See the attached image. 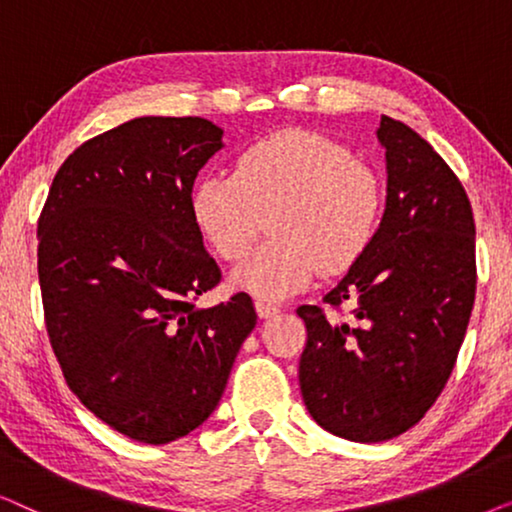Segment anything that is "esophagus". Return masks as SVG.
Instances as JSON below:
<instances>
[{
    "mask_svg": "<svg viewBox=\"0 0 512 512\" xmlns=\"http://www.w3.org/2000/svg\"><path fill=\"white\" fill-rule=\"evenodd\" d=\"M256 312L261 319H270L275 317V314H279V307L272 303H263V300H256Z\"/></svg>",
    "mask_w": 512,
    "mask_h": 512,
    "instance_id": "obj_1",
    "label": "esophagus"
}]
</instances>
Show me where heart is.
Listing matches in <instances>:
<instances>
[{
    "instance_id": "b5f03b06",
    "label": "heart",
    "mask_w": 512,
    "mask_h": 512,
    "mask_svg": "<svg viewBox=\"0 0 512 512\" xmlns=\"http://www.w3.org/2000/svg\"><path fill=\"white\" fill-rule=\"evenodd\" d=\"M382 207L377 174L310 130L244 146L233 174H207L191 193L195 226L221 261H242L270 223V240L233 275L237 289L265 300L303 291L317 270L352 268L375 240Z\"/></svg>"
}]
</instances>
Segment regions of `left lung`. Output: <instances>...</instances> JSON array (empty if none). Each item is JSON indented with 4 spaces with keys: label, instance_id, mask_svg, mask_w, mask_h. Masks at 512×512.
Returning <instances> with one entry per match:
<instances>
[{
    "label": "left lung",
    "instance_id": "1",
    "mask_svg": "<svg viewBox=\"0 0 512 512\" xmlns=\"http://www.w3.org/2000/svg\"><path fill=\"white\" fill-rule=\"evenodd\" d=\"M387 207L375 240L324 303L300 305L307 342L298 380L314 422L354 443L401 436L450 380L475 300V221L468 195L415 130L382 116Z\"/></svg>",
    "mask_w": 512,
    "mask_h": 512
}]
</instances>
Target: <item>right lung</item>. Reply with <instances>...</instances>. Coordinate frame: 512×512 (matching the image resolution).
Returning a JSON list of instances; mask_svg holds the SVG:
<instances>
[{
    "label": "right lung",
    "instance_id": "1",
    "mask_svg": "<svg viewBox=\"0 0 512 512\" xmlns=\"http://www.w3.org/2000/svg\"><path fill=\"white\" fill-rule=\"evenodd\" d=\"M221 135L198 116L132 118L60 165L39 216L44 319L67 387L146 445L212 415L256 326L247 293L195 305L221 282L191 216Z\"/></svg>",
    "mask_w": 512,
    "mask_h": 512
}]
</instances>
